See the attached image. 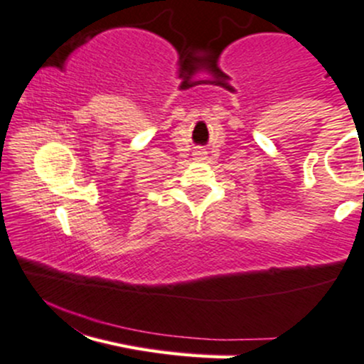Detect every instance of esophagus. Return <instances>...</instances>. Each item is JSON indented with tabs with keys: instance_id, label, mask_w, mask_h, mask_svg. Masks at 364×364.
Returning a JSON list of instances; mask_svg holds the SVG:
<instances>
[{
	"instance_id": "obj_1",
	"label": "esophagus",
	"mask_w": 364,
	"mask_h": 364,
	"mask_svg": "<svg viewBox=\"0 0 364 364\" xmlns=\"http://www.w3.org/2000/svg\"><path fill=\"white\" fill-rule=\"evenodd\" d=\"M194 159H196V161H203L205 159V157H207V152H203V151H196V152H194Z\"/></svg>"
}]
</instances>
